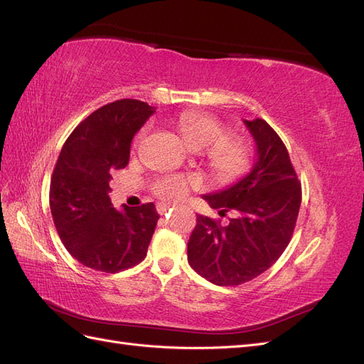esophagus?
<instances>
[{"mask_svg":"<svg viewBox=\"0 0 364 364\" xmlns=\"http://www.w3.org/2000/svg\"><path fill=\"white\" fill-rule=\"evenodd\" d=\"M170 208H171V206H170L168 203H158V205H156V209H158V213H159L161 215L167 213Z\"/></svg>","mask_w":364,"mask_h":364,"instance_id":"obj_1","label":"esophagus"}]
</instances>
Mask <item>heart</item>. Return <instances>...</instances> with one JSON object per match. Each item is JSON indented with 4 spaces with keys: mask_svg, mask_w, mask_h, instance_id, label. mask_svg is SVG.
Returning a JSON list of instances; mask_svg holds the SVG:
<instances>
[{
    "mask_svg": "<svg viewBox=\"0 0 364 364\" xmlns=\"http://www.w3.org/2000/svg\"><path fill=\"white\" fill-rule=\"evenodd\" d=\"M147 126L136 136V144L144 138ZM181 134L194 150H208L209 161L214 171L223 181H235L245 176L250 167V150L238 138L228 136V129L222 121L208 114H186L179 123ZM196 178H185L182 174L162 176L153 183V191L162 199L176 200L181 199L191 185H197Z\"/></svg>",
    "mask_w": 364,
    "mask_h": 364,
    "instance_id": "1",
    "label": "heart"
}]
</instances>
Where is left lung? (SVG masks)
<instances>
[{
    "label": "left lung",
    "mask_w": 364,
    "mask_h": 364,
    "mask_svg": "<svg viewBox=\"0 0 364 364\" xmlns=\"http://www.w3.org/2000/svg\"><path fill=\"white\" fill-rule=\"evenodd\" d=\"M257 146V162L234 185L202 196L220 214L234 209L228 226L197 215L188 241L190 266L215 285L257 278L289 246L301 206V183L282 139L261 118L243 119Z\"/></svg>",
    "instance_id": "left-lung-1"
}]
</instances>
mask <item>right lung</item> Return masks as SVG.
Instances as JSON below:
<instances>
[{"label":"right lung","instance_id":"obj_1","mask_svg":"<svg viewBox=\"0 0 364 364\" xmlns=\"http://www.w3.org/2000/svg\"><path fill=\"white\" fill-rule=\"evenodd\" d=\"M155 107L117 100L85 118L65 141L50 183V208L63 246L83 266L117 273L146 258L159 214L153 203L112 206L109 181Z\"/></svg>","mask_w":364,"mask_h":364}]
</instances>
